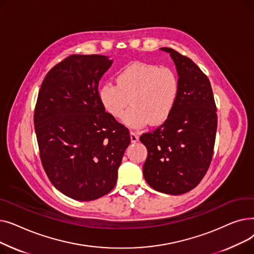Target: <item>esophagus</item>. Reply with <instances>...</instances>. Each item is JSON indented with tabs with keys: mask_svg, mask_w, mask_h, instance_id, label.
I'll return each instance as SVG.
<instances>
[{
	"mask_svg": "<svg viewBox=\"0 0 254 254\" xmlns=\"http://www.w3.org/2000/svg\"><path fill=\"white\" fill-rule=\"evenodd\" d=\"M139 140V135L135 131H130V141L131 143H136Z\"/></svg>",
	"mask_w": 254,
	"mask_h": 254,
	"instance_id": "1",
	"label": "esophagus"
}]
</instances>
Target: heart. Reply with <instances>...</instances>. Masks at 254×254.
Listing matches in <instances>:
<instances>
[{"label":"heart","instance_id":"obj_1","mask_svg":"<svg viewBox=\"0 0 254 254\" xmlns=\"http://www.w3.org/2000/svg\"><path fill=\"white\" fill-rule=\"evenodd\" d=\"M116 84L101 86L99 98L105 110L122 117L130 128H142L150 122L161 125L170 117L179 95V81L174 71L153 64L132 63L115 75Z\"/></svg>","mask_w":254,"mask_h":254}]
</instances>
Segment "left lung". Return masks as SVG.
Instances as JSON below:
<instances>
[{
  "mask_svg": "<svg viewBox=\"0 0 254 254\" xmlns=\"http://www.w3.org/2000/svg\"><path fill=\"white\" fill-rule=\"evenodd\" d=\"M161 49L174 61L179 95L166 122L140 137L148 151L143 175L153 190L178 195L193 190L209 169L217 128L216 105L202 70L178 51Z\"/></svg>",
  "mask_w": 254,
  "mask_h": 254,
  "instance_id": "1",
  "label": "left lung"
}]
</instances>
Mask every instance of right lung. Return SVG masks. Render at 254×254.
I'll use <instances>...</instances> for the list:
<instances>
[{
	"label": "right lung",
	"mask_w": 254,
	"mask_h": 254,
	"mask_svg": "<svg viewBox=\"0 0 254 254\" xmlns=\"http://www.w3.org/2000/svg\"><path fill=\"white\" fill-rule=\"evenodd\" d=\"M112 64L108 57L73 55L45 76L34 125L42 166L57 190L77 201L110 192L130 143L128 129L99 98V81Z\"/></svg>",
	"instance_id": "1"
}]
</instances>
